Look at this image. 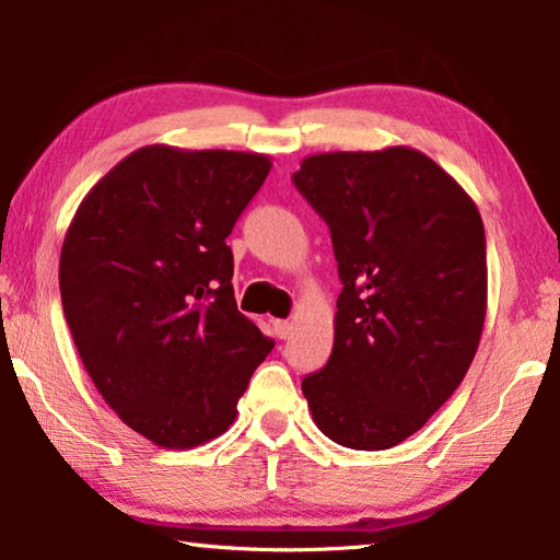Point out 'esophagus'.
Instances as JSON below:
<instances>
[{
  "label": "esophagus",
  "mask_w": 560,
  "mask_h": 560,
  "mask_svg": "<svg viewBox=\"0 0 560 560\" xmlns=\"http://www.w3.org/2000/svg\"><path fill=\"white\" fill-rule=\"evenodd\" d=\"M291 324L289 320H273V334H277V338H289L291 336Z\"/></svg>",
  "instance_id": "obj_1"
}]
</instances>
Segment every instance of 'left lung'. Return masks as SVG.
Here are the masks:
<instances>
[{"instance_id": "obj_1", "label": "left lung", "mask_w": 560, "mask_h": 560, "mask_svg": "<svg viewBox=\"0 0 560 560\" xmlns=\"http://www.w3.org/2000/svg\"><path fill=\"white\" fill-rule=\"evenodd\" d=\"M293 185L324 217L343 291L334 350L301 383L318 430L350 450H390L467 375L487 316L477 205L420 150L303 158Z\"/></svg>"}]
</instances>
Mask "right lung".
I'll return each instance as SVG.
<instances>
[{"mask_svg":"<svg viewBox=\"0 0 560 560\" xmlns=\"http://www.w3.org/2000/svg\"><path fill=\"white\" fill-rule=\"evenodd\" d=\"M271 160L145 145L75 210L59 261L66 324L103 400L158 447L230 430L273 340L240 314L226 236Z\"/></svg>","mask_w":560,"mask_h":560,"instance_id":"add662e5","label":"right lung"}]
</instances>
